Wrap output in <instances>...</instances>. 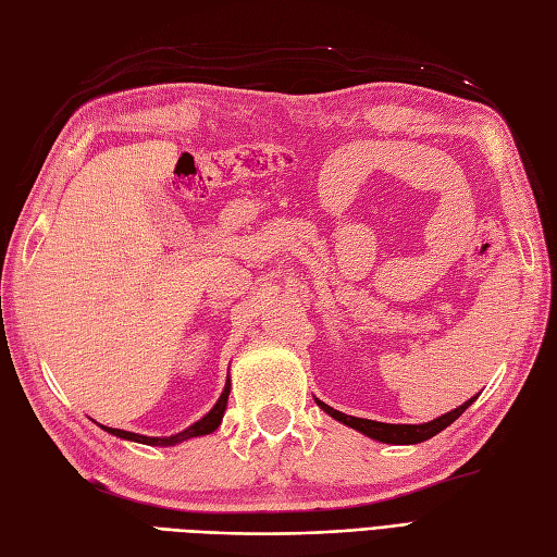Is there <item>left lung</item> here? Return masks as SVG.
<instances>
[{"instance_id":"obj_1","label":"left lung","mask_w":557,"mask_h":557,"mask_svg":"<svg viewBox=\"0 0 557 557\" xmlns=\"http://www.w3.org/2000/svg\"><path fill=\"white\" fill-rule=\"evenodd\" d=\"M475 398L478 396L469 398L463 405H459V408L449 410L447 414L433 419V422H426V424H384V422H372V419H360V417L344 414V412H339L335 408H330V405H325L319 398H315V403H319V408L323 412H327L330 417L337 419V422L360 431V433L368 435V438H372V441L388 443V445H414V443H424V441L433 438L435 433H441L443 429H447L449 424L455 422L457 417H461V412H466V408H469V405Z\"/></svg>"}]
</instances>
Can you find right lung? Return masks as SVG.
Here are the masks:
<instances>
[{"instance_id":"1","label":"right lung","mask_w":557,"mask_h":557,"mask_svg":"<svg viewBox=\"0 0 557 557\" xmlns=\"http://www.w3.org/2000/svg\"><path fill=\"white\" fill-rule=\"evenodd\" d=\"M230 388H232V384H230V380H227V384H224L222 396H220V398H218V403L213 405V410H210L206 417H201L197 424H191V426H187L185 431H180V433H175V435H166V438H152V435H140V433H131V431H122V429H110V426H102V424H100V426H102L104 431H108V433L116 435V438L133 441V443H143V445H163V447L177 445V443H183V441L197 438V435H208V433H213V431L220 426V422H222V414H224V410H227Z\"/></svg>"}]
</instances>
